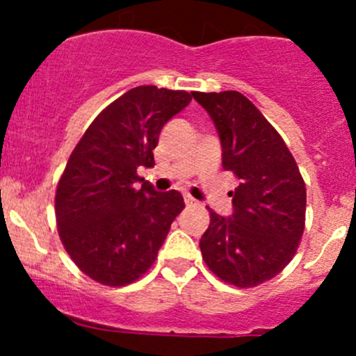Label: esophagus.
<instances>
[{"mask_svg":"<svg viewBox=\"0 0 356 356\" xmlns=\"http://www.w3.org/2000/svg\"><path fill=\"white\" fill-rule=\"evenodd\" d=\"M184 203L188 204V207H196V204H198V201L193 198V196L186 195V196H184Z\"/></svg>","mask_w":356,"mask_h":356,"instance_id":"1","label":"esophagus"}]
</instances>
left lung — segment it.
I'll return each instance as SVG.
<instances>
[{"instance_id": "obj_1", "label": "left lung", "mask_w": 356, "mask_h": 356, "mask_svg": "<svg viewBox=\"0 0 356 356\" xmlns=\"http://www.w3.org/2000/svg\"><path fill=\"white\" fill-rule=\"evenodd\" d=\"M222 143L224 170L239 186L232 218L210 211L200 241L204 264L227 284L254 288L293 260L305 231L307 188L284 139L238 91L198 92Z\"/></svg>"}]
</instances>
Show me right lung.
<instances>
[{
  "label": "right lung",
  "mask_w": 356,
  "mask_h": 356,
  "mask_svg": "<svg viewBox=\"0 0 356 356\" xmlns=\"http://www.w3.org/2000/svg\"><path fill=\"white\" fill-rule=\"evenodd\" d=\"M189 103L186 91L131 89L91 122L68 158L56 186V227L68 257L92 281L120 288L155 264L184 200L175 189L156 193L138 168L155 165L161 127Z\"/></svg>",
  "instance_id": "add662e5"
}]
</instances>
